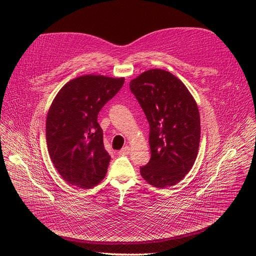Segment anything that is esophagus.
<instances>
[{
    "mask_svg": "<svg viewBox=\"0 0 256 256\" xmlns=\"http://www.w3.org/2000/svg\"><path fill=\"white\" fill-rule=\"evenodd\" d=\"M130 146H124V148L119 152V154H121V156H126V154H130Z\"/></svg>",
    "mask_w": 256,
    "mask_h": 256,
    "instance_id": "34e87169",
    "label": "esophagus"
}]
</instances>
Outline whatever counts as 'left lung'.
Masks as SVG:
<instances>
[{"label": "left lung", "mask_w": 256, "mask_h": 256, "mask_svg": "<svg viewBox=\"0 0 256 256\" xmlns=\"http://www.w3.org/2000/svg\"><path fill=\"white\" fill-rule=\"evenodd\" d=\"M150 124V162L140 168L154 186L180 182L191 170L200 142V116L192 94L171 72H144L130 82Z\"/></svg>", "instance_id": "left-lung-1"}]
</instances>
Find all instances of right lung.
I'll list each match as a JSON object with an SVG mask.
<instances>
[{
  "label": "right lung",
  "mask_w": 256,
  "mask_h": 256,
  "mask_svg": "<svg viewBox=\"0 0 256 256\" xmlns=\"http://www.w3.org/2000/svg\"><path fill=\"white\" fill-rule=\"evenodd\" d=\"M124 83V78L86 74L66 83L46 117V144L64 180L82 189L98 184L111 156L104 146L98 115Z\"/></svg>",
  "instance_id": "add662e5"
}]
</instances>
